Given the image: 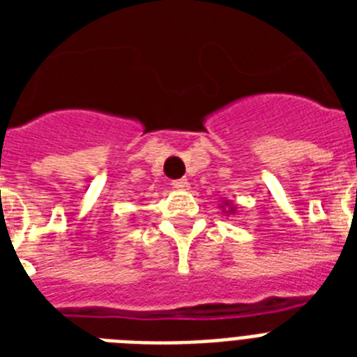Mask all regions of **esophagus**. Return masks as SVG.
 <instances>
[{"label":"esophagus","mask_w":357,"mask_h":357,"mask_svg":"<svg viewBox=\"0 0 357 357\" xmlns=\"http://www.w3.org/2000/svg\"><path fill=\"white\" fill-rule=\"evenodd\" d=\"M172 187L178 190H183L189 187V181L187 179H176V181H172Z\"/></svg>","instance_id":"1"}]
</instances>
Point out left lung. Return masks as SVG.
<instances>
[{"instance_id":"8db88e82","label":"left lung","mask_w":357,"mask_h":357,"mask_svg":"<svg viewBox=\"0 0 357 357\" xmlns=\"http://www.w3.org/2000/svg\"><path fill=\"white\" fill-rule=\"evenodd\" d=\"M220 209H222V213L226 215V217H229V215H235L237 213V207H235V204L231 200H222V204H220Z\"/></svg>"}]
</instances>
